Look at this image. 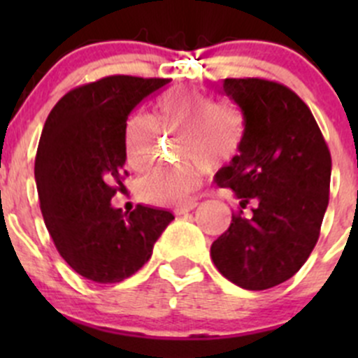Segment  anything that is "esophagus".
I'll use <instances>...</instances> for the list:
<instances>
[{"label": "esophagus", "instance_id": "34e87169", "mask_svg": "<svg viewBox=\"0 0 358 358\" xmlns=\"http://www.w3.org/2000/svg\"><path fill=\"white\" fill-rule=\"evenodd\" d=\"M197 204H199V202H197V201H189V202H187V204L180 206V208H175V215H176V216L187 215V213H189V211H192V209H196Z\"/></svg>", "mask_w": 358, "mask_h": 358}]
</instances>
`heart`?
<instances>
[{"label":"heart","mask_w":358,"mask_h":358,"mask_svg":"<svg viewBox=\"0 0 358 358\" xmlns=\"http://www.w3.org/2000/svg\"><path fill=\"white\" fill-rule=\"evenodd\" d=\"M156 124L161 131L178 138V166L156 168L140 180V194L147 201L178 206L189 201L201 185L206 166L230 161L237 154L243 129L232 109L218 106L196 90L168 93L159 102ZM145 114L129 117L124 129V156L129 168L145 169L152 162L157 143V128Z\"/></svg>","instance_id":"b5f03b06"}]
</instances>
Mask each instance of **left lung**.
<instances>
[{
  "mask_svg": "<svg viewBox=\"0 0 358 358\" xmlns=\"http://www.w3.org/2000/svg\"><path fill=\"white\" fill-rule=\"evenodd\" d=\"M244 117L239 154L215 176L242 209L211 246L223 277L249 291L291 279L319 241L329 204L331 154L315 117L287 86L259 78L223 79Z\"/></svg>",
  "mask_w": 358,
  "mask_h": 358,
  "instance_id": "8db88e82",
  "label": "left lung"
}]
</instances>
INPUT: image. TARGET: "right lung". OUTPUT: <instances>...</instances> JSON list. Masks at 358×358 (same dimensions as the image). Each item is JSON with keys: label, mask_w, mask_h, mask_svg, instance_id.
<instances>
[{"label": "right lung", "mask_w": 358, "mask_h": 358, "mask_svg": "<svg viewBox=\"0 0 358 358\" xmlns=\"http://www.w3.org/2000/svg\"><path fill=\"white\" fill-rule=\"evenodd\" d=\"M169 79L107 76L66 93L50 112L34 162L45 225L72 270L99 284L138 272L175 216L138 204L110 206L128 175L124 129L129 112Z\"/></svg>", "instance_id": "obj_1"}]
</instances>
